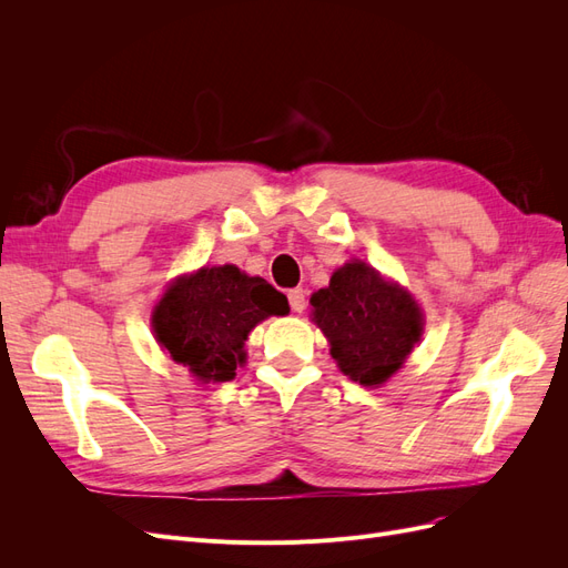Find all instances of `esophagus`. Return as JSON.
<instances>
[{
    "label": "esophagus",
    "mask_w": 568,
    "mask_h": 568,
    "mask_svg": "<svg viewBox=\"0 0 568 568\" xmlns=\"http://www.w3.org/2000/svg\"><path fill=\"white\" fill-rule=\"evenodd\" d=\"M288 305L294 313H303L305 311V291L303 288H291L288 291Z\"/></svg>",
    "instance_id": "34e87169"
}]
</instances>
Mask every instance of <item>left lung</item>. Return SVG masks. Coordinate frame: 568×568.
Here are the masks:
<instances>
[{
  "mask_svg": "<svg viewBox=\"0 0 568 568\" xmlns=\"http://www.w3.org/2000/svg\"><path fill=\"white\" fill-rule=\"evenodd\" d=\"M311 305L338 369L363 386L388 382L424 334L422 307L409 291L363 261L338 267Z\"/></svg>",
  "mask_w": 568,
  "mask_h": 568,
  "instance_id": "8db88e82",
  "label": "left lung"
}]
</instances>
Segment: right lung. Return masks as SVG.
I'll return each mask as SVG.
<instances>
[{
  "mask_svg": "<svg viewBox=\"0 0 568 568\" xmlns=\"http://www.w3.org/2000/svg\"><path fill=\"white\" fill-rule=\"evenodd\" d=\"M286 313V296L263 277H248L236 265H215L170 284L153 307L151 326L178 365L201 384H222L246 363L244 343L253 326Z\"/></svg>",
  "mask_w": 568,
  "mask_h": 568,
  "instance_id": "add662e5",
  "label": "right lung"
}]
</instances>
